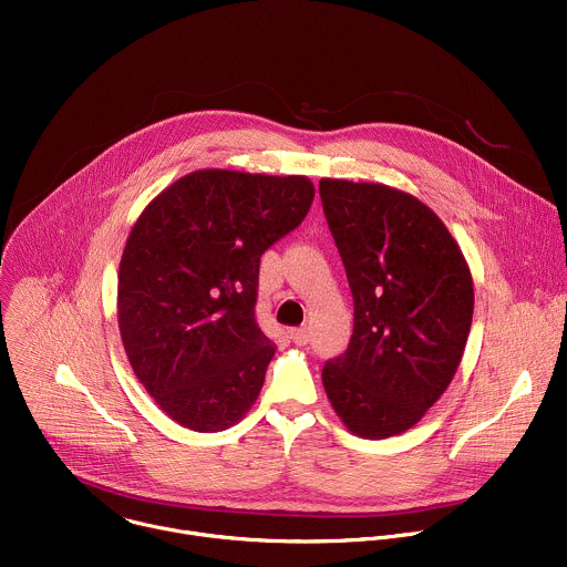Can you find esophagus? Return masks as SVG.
I'll list each match as a JSON object with an SVG mask.
<instances>
[{
  "mask_svg": "<svg viewBox=\"0 0 567 567\" xmlns=\"http://www.w3.org/2000/svg\"><path fill=\"white\" fill-rule=\"evenodd\" d=\"M290 339L297 343V346H306L310 341V330L308 328H292L290 332Z\"/></svg>",
  "mask_w": 567,
  "mask_h": 567,
  "instance_id": "1",
  "label": "esophagus"
}]
</instances>
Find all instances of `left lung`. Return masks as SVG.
Segmentation results:
<instances>
[{"mask_svg": "<svg viewBox=\"0 0 567 567\" xmlns=\"http://www.w3.org/2000/svg\"><path fill=\"white\" fill-rule=\"evenodd\" d=\"M319 195L354 301L348 350L323 365V388L352 434L388 439L419 423L456 374L472 275L416 197L346 179H321Z\"/></svg>", "mask_w": 567, "mask_h": 567, "instance_id": "1", "label": "left lung"}]
</instances>
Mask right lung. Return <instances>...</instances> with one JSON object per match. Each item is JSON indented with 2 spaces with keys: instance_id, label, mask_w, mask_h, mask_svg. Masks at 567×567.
Returning <instances> with one entry per match:
<instances>
[{
  "instance_id": "obj_1",
  "label": "right lung",
  "mask_w": 567,
  "mask_h": 567,
  "mask_svg": "<svg viewBox=\"0 0 567 567\" xmlns=\"http://www.w3.org/2000/svg\"><path fill=\"white\" fill-rule=\"evenodd\" d=\"M303 175L195 171L135 221L117 321L135 377L179 425L219 432L257 401L275 343L257 323L259 259L310 210Z\"/></svg>"
}]
</instances>
